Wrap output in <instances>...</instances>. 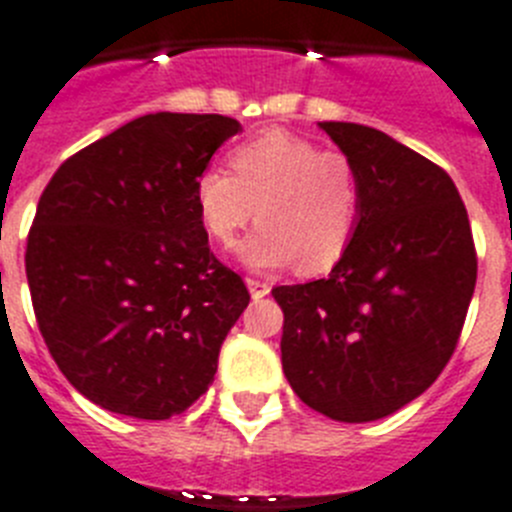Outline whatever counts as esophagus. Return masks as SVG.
<instances>
[{"instance_id": "34e87169", "label": "esophagus", "mask_w": 512, "mask_h": 512, "mask_svg": "<svg viewBox=\"0 0 512 512\" xmlns=\"http://www.w3.org/2000/svg\"><path fill=\"white\" fill-rule=\"evenodd\" d=\"M247 288H250L252 299H262V296H268L270 293V283L260 281V278H247Z\"/></svg>"}]
</instances>
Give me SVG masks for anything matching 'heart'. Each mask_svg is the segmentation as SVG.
I'll use <instances>...</instances> for the list:
<instances>
[{
  "label": "heart",
  "instance_id": "obj_1",
  "mask_svg": "<svg viewBox=\"0 0 512 512\" xmlns=\"http://www.w3.org/2000/svg\"><path fill=\"white\" fill-rule=\"evenodd\" d=\"M229 170L208 167L195 177V208L208 237L224 247L262 219L239 250L250 268L299 260L322 273L350 250L361 219V177L350 154L273 128L234 146Z\"/></svg>",
  "mask_w": 512,
  "mask_h": 512
}]
</instances>
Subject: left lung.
<instances>
[{
  "label": "left lung",
  "mask_w": 512,
  "mask_h": 512,
  "mask_svg": "<svg viewBox=\"0 0 512 512\" xmlns=\"http://www.w3.org/2000/svg\"><path fill=\"white\" fill-rule=\"evenodd\" d=\"M319 128L358 167L361 219L327 278L273 288L283 373L311 410L371 422L420 397L451 361L477 250L443 167L376 128Z\"/></svg>",
  "instance_id": "1"
}]
</instances>
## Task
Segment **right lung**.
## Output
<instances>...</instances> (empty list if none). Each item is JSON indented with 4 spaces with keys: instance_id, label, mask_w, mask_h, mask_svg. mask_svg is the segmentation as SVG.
<instances>
[{
    "instance_id": "add662e5",
    "label": "right lung",
    "mask_w": 512,
    "mask_h": 512,
    "mask_svg": "<svg viewBox=\"0 0 512 512\" xmlns=\"http://www.w3.org/2000/svg\"><path fill=\"white\" fill-rule=\"evenodd\" d=\"M239 123L157 113L71 154L43 190L25 273L69 384L105 410L167 420L201 397L250 291L211 252L195 177Z\"/></svg>"
}]
</instances>
